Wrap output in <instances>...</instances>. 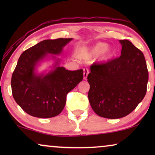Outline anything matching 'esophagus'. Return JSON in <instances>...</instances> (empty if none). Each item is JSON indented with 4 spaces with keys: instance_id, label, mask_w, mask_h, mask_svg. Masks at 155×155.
I'll return each instance as SVG.
<instances>
[{
    "instance_id": "obj_1",
    "label": "esophagus",
    "mask_w": 155,
    "mask_h": 155,
    "mask_svg": "<svg viewBox=\"0 0 155 155\" xmlns=\"http://www.w3.org/2000/svg\"><path fill=\"white\" fill-rule=\"evenodd\" d=\"M83 71V78L84 80H87V75L89 74V70L87 68H84Z\"/></svg>"
}]
</instances>
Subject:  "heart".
Segmentation results:
<instances>
[{
	"instance_id": "b5f03b06",
	"label": "heart",
	"mask_w": 155,
	"mask_h": 155,
	"mask_svg": "<svg viewBox=\"0 0 155 155\" xmlns=\"http://www.w3.org/2000/svg\"><path fill=\"white\" fill-rule=\"evenodd\" d=\"M98 55L101 61L108 60L112 56V49L106 43L99 42L87 51L83 50L78 51V56L81 58H91Z\"/></svg>"
}]
</instances>
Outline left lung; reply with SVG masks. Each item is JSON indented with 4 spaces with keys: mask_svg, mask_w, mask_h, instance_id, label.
<instances>
[{
    "mask_svg": "<svg viewBox=\"0 0 155 155\" xmlns=\"http://www.w3.org/2000/svg\"><path fill=\"white\" fill-rule=\"evenodd\" d=\"M120 57L90 66L88 99L93 111L107 118L130 114L147 92L148 71L143 52L128 40H119Z\"/></svg>",
    "mask_w": 155,
    "mask_h": 155,
    "instance_id": "8db88e82",
    "label": "left lung"
}]
</instances>
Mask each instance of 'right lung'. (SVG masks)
<instances>
[{"instance_id":"1","label":"right lung","mask_w":155,"mask_h":155,"mask_svg":"<svg viewBox=\"0 0 155 155\" xmlns=\"http://www.w3.org/2000/svg\"><path fill=\"white\" fill-rule=\"evenodd\" d=\"M72 38L47 39L25 51L18 59L11 79L12 96L29 115L37 118L54 117L63 111L66 96L83 79V70L68 71L59 66L64 46ZM51 54V55H49ZM55 61L47 74H38L37 65L46 58Z\"/></svg>"}]
</instances>
